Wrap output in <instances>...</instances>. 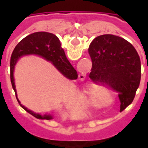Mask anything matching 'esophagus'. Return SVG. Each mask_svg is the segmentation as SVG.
<instances>
[{"mask_svg":"<svg viewBox=\"0 0 148 148\" xmlns=\"http://www.w3.org/2000/svg\"><path fill=\"white\" fill-rule=\"evenodd\" d=\"M81 75H82V74H81ZM82 76H83V77H84V76H85V75H82Z\"/></svg>","mask_w":148,"mask_h":148,"instance_id":"1","label":"esophagus"}]
</instances>
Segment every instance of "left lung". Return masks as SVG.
Segmentation results:
<instances>
[{"instance_id": "1", "label": "left lung", "mask_w": 148, "mask_h": 148, "mask_svg": "<svg viewBox=\"0 0 148 148\" xmlns=\"http://www.w3.org/2000/svg\"><path fill=\"white\" fill-rule=\"evenodd\" d=\"M90 78L118 93L121 110L133 101L141 78V62L130 42L113 35L96 37L90 43Z\"/></svg>"}]
</instances>
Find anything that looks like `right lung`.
<instances>
[{"mask_svg": "<svg viewBox=\"0 0 148 148\" xmlns=\"http://www.w3.org/2000/svg\"><path fill=\"white\" fill-rule=\"evenodd\" d=\"M37 55L46 58L47 60L51 61L61 72L62 74L69 79H77V73L76 70L72 66V65L68 61L66 57L63 49L61 47V43L58 38L55 35L46 32H35L27 36L21 40V42L16 46L12 51L10 61V78H11L12 86L16 93V97L20 106L27 111L28 113L32 115L37 119L41 120H51L52 119L50 115H42L35 113L31 111L24 106H22L18 100L16 86H15L13 71L14 66L19 58L23 55Z\"/></svg>", "mask_w": 148, "mask_h": 148, "instance_id": "obj_1", "label": "right lung"}]
</instances>
